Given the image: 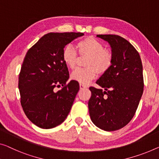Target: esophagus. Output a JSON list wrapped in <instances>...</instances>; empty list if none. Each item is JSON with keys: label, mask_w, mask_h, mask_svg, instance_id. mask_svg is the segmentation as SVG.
Wrapping results in <instances>:
<instances>
[{"label": "esophagus", "mask_w": 159, "mask_h": 159, "mask_svg": "<svg viewBox=\"0 0 159 159\" xmlns=\"http://www.w3.org/2000/svg\"><path fill=\"white\" fill-rule=\"evenodd\" d=\"M79 86H80V89H86V88H87V86H86V85H84L82 84H79Z\"/></svg>", "instance_id": "34e87169"}]
</instances>
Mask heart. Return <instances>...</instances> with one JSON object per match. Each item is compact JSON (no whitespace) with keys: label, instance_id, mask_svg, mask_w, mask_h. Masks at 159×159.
I'll return each mask as SVG.
<instances>
[{"label":"heart","instance_id":"1","mask_svg":"<svg viewBox=\"0 0 159 159\" xmlns=\"http://www.w3.org/2000/svg\"><path fill=\"white\" fill-rule=\"evenodd\" d=\"M79 56H87L84 68H77L71 74V79L86 85L96 76L97 73L103 75L112 67L113 56L109 49L104 48L103 44L93 37L89 36L76 43ZM63 62L70 69L76 67L79 55L70 46H67L62 53Z\"/></svg>","mask_w":159,"mask_h":159}]
</instances>
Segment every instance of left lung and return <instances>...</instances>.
Returning a JSON list of instances; mask_svg holds the SVG:
<instances>
[{
  "label": "left lung",
  "instance_id": "1",
  "mask_svg": "<svg viewBox=\"0 0 159 159\" xmlns=\"http://www.w3.org/2000/svg\"><path fill=\"white\" fill-rule=\"evenodd\" d=\"M112 48V67L91 86L89 110L92 122L106 131L122 129L134 116L143 91V66L139 52L117 35H97Z\"/></svg>",
  "mask_w": 159,
  "mask_h": 159
}]
</instances>
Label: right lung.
<instances>
[{
    "label": "right lung",
    "mask_w": 159,
    "mask_h": 159,
    "mask_svg": "<svg viewBox=\"0 0 159 159\" xmlns=\"http://www.w3.org/2000/svg\"><path fill=\"white\" fill-rule=\"evenodd\" d=\"M83 33H48L28 50L18 77L20 104L25 116L41 129H52L63 122L79 90L70 80L62 59L66 45ZM61 87L56 91V87Z\"/></svg>",
    "instance_id": "obj_1"
}]
</instances>
